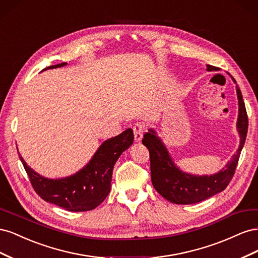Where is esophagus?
Wrapping results in <instances>:
<instances>
[{
  "label": "esophagus",
  "mask_w": 258,
  "mask_h": 258,
  "mask_svg": "<svg viewBox=\"0 0 258 258\" xmlns=\"http://www.w3.org/2000/svg\"><path fill=\"white\" fill-rule=\"evenodd\" d=\"M144 124L141 122H137L135 123L134 126V134H135V139L137 142H140L143 138V134H144Z\"/></svg>",
  "instance_id": "esophagus-1"
}]
</instances>
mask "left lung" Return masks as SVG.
<instances>
[{"label": "left lung", "instance_id": "1", "mask_svg": "<svg viewBox=\"0 0 258 258\" xmlns=\"http://www.w3.org/2000/svg\"><path fill=\"white\" fill-rule=\"evenodd\" d=\"M207 70L213 71V70H216V67L208 66ZM237 95L239 100V117L237 127L241 139L240 146L237 154L233 155L226 169H223L217 174L210 176H196L182 172L174 166L165 145L156 137L154 130L150 129V131L145 132L142 143L150 152L152 183L155 189L163 198L176 205L197 204V202L214 196L217 192L223 191L228 186L231 178L235 175L236 167L238 165L242 147L245 142L248 127L244 101L242 98L241 90L238 87Z\"/></svg>", "mask_w": 258, "mask_h": 258}]
</instances>
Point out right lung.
Returning a JSON list of instances; mask_svg holds the SVG:
<instances>
[{
  "mask_svg": "<svg viewBox=\"0 0 258 258\" xmlns=\"http://www.w3.org/2000/svg\"><path fill=\"white\" fill-rule=\"evenodd\" d=\"M67 63L50 66L44 70L60 68ZM134 143V131L128 128L120 135L107 140L85 168L72 176L50 179L41 176L19 158L35 192L45 201L73 212H84L97 208L111 190L113 168L123 151Z\"/></svg>",
  "mask_w": 258,
  "mask_h": 258,
  "instance_id": "1",
  "label": "right lung"
}]
</instances>
